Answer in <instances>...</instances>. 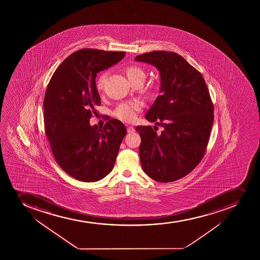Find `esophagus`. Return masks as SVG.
<instances>
[{"label":"esophagus","mask_w":260,"mask_h":260,"mask_svg":"<svg viewBox=\"0 0 260 260\" xmlns=\"http://www.w3.org/2000/svg\"><path fill=\"white\" fill-rule=\"evenodd\" d=\"M127 132H128V133H133V132H135L134 127L133 126H128V127H127Z\"/></svg>","instance_id":"obj_1"}]
</instances>
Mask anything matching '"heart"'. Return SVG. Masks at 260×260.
<instances>
[{"mask_svg":"<svg viewBox=\"0 0 260 260\" xmlns=\"http://www.w3.org/2000/svg\"><path fill=\"white\" fill-rule=\"evenodd\" d=\"M125 74L129 81L134 84L136 82H142L144 80L145 72L142 68L137 65H129L125 68ZM105 75H101L98 77L95 87L98 92H102L104 89ZM143 104L140 101H133L127 103H121L113 112V115L119 120L124 122H132L137 118L138 112L142 110Z\"/></svg>","mask_w":260,"mask_h":260,"instance_id":"b5f03b06","label":"heart"}]
</instances>
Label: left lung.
Returning a JSON list of instances; mask_svg holds the SVG:
<instances>
[{
  "mask_svg": "<svg viewBox=\"0 0 260 260\" xmlns=\"http://www.w3.org/2000/svg\"><path fill=\"white\" fill-rule=\"evenodd\" d=\"M136 60L154 65L161 76V94L145 118L164 129L157 133L152 126L136 127L142 138L141 164L156 181L172 182L203 159L213 123V102L202 74L180 55L153 51Z\"/></svg>",
  "mask_w": 260,
  "mask_h": 260,
  "instance_id": "obj_1",
  "label": "left lung"
}]
</instances>
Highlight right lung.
Instances as JSON below:
<instances>
[{"label": "right lung", "mask_w": 260, "mask_h": 260, "mask_svg": "<svg viewBox=\"0 0 260 260\" xmlns=\"http://www.w3.org/2000/svg\"><path fill=\"white\" fill-rule=\"evenodd\" d=\"M124 52L85 48L70 55L53 73L44 103L45 132L57 165L84 182L102 180L112 171L127 131L112 118L103 128L89 121L100 106L95 77L119 62Z\"/></svg>", "instance_id": "obj_1"}]
</instances>
